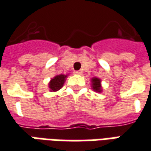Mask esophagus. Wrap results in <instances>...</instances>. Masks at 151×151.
<instances>
[{"label": "esophagus", "instance_id": "obj_1", "mask_svg": "<svg viewBox=\"0 0 151 151\" xmlns=\"http://www.w3.org/2000/svg\"><path fill=\"white\" fill-rule=\"evenodd\" d=\"M74 73L77 74V75H82V74H83V70H78V71H75Z\"/></svg>", "mask_w": 151, "mask_h": 151}]
</instances>
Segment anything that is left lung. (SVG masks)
I'll list each match as a JSON object with an SVG mask.
<instances>
[{"label":"left lung","instance_id":"1","mask_svg":"<svg viewBox=\"0 0 151 151\" xmlns=\"http://www.w3.org/2000/svg\"><path fill=\"white\" fill-rule=\"evenodd\" d=\"M91 88L93 89V91H95L96 92H99L101 93V91H103L102 89V86H101V79L99 78H96V77H94L92 78L91 79Z\"/></svg>","mask_w":151,"mask_h":151}]
</instances>
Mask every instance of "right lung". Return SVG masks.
<instances>
[{"label":"right lung","mask_w":151,"mask_h":151,"mask_svg":"<svg viewBox=\"0 0 151 151\" xmlns=\"http://www.w3.org/2000/svg\"><path fill=\"white\" fill-rule=\"evenodd\" d=\"M68 77V74H58L54 77L53 78L50 79V81L49 82L48 86L50 91L51 92H56L58 91L62 88V86H64L66 78Z\"/></svg>","instance_id":"right-lung-1"}]
</instances>
